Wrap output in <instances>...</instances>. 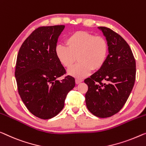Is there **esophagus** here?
<instances>
[{
	"mask_svg": "<svg viewBox=\"0 0 146 146\" xmlns=\"http://www.w3.org/2000/svg\"><path fill=\"white\" fill-rule=\"evenodd\" d=\"M82 81H83V80H82V79H75V82H76V84H77L80 83V82H82Z\"/></svg>",
	"mask_w": 146,
	"mask_h": 146,
	"instance_id": "34e87169",
	"label": "esophagus"
}]
</instances>
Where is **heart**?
Instances as JSON below:
<instances>
[{"label": "heart", "mask_w": 146, "mask_h": 146, "mask_svg": "<svg viewBox=\"0 0 146 146\" xmlns=\"http://www.w3.org/2000/svg\"><path fill=\"white\" fill-rule=\"evenodd\" d=\"M67 47L57 45L55 52L58 60L66 67H70L77 59L79 63L68 70L69 75L84 78L91 71L101 69L108 58L109 45L102 36H95L87 31L74 32L66 39Z\"/></svg>", "instance_id": "obj_1"}]
</instances>
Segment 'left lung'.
I'll use <instances>...</instances> for the list:
<instances>
[{
    "mask_svg": "<svg viewBox=\"0 0 146 146\" xmlns=\"http://www.w3.org/2000/svg\"><path fill=\"white\" fill-rule=\"evenodd\" d=\"M109 45L105 64L90 77L85 94L86 107L95 116L106 118L116 114L125 105L136 79V61L129 45L121 35L100 27Z\"/></svg>",
    "mask_w": 146,
    "mask_h": 146,
    "instance_id": "left-lung-1",
    "label": "left lung"
}]
</instances>
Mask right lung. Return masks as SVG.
Masks as SVG:
<instances>
[{
    "instance_id": "right-lung-1",
    "label": "right lung",
    "mask_w": 146,
    "mask_h": 146,
    "mask_svg": "<svg viewBox=\"0 0 146 146\" xmlns=\"http://www.w3.org/2000/svg\"><path fill=\"white\" fill-rule=\"evenodd\" d=\"M64 25L42 26L21 44L17 56L15 77L17 90L27 110L42 119L55 117L64 107L75 80L67 75L55 49Z\"/></svg>"
}]
</instances>
